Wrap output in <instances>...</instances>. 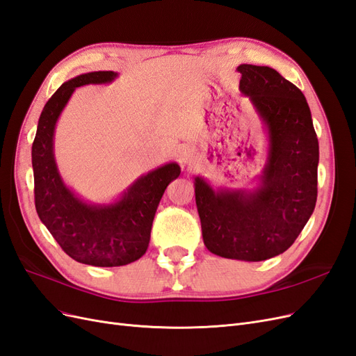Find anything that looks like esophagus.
I'll use <instances>...</instances> for the list:
<instances>
[{
	"label": "esophagus",
	"mask_w": 356,
	"mask_h": 356,
	"mask_svg": "<svg viewBox=\"0 0 356 356\" xmlns=\"http://www.w3.org/2000/svg\"><path fill=\"white\" fill-rule=\"evenodd\" d=\"M179 160H181L182 165H190L191 160H193V154L191 153H182Z\"/></svg>",
	"instance_id": "34e87169"
}]
</instances>
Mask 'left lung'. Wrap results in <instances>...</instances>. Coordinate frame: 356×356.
<instances>
[{
	"label": "left lung",
	"instance_id": "8db88e82",
	"mask_svg": "<svg viewBox=\"0 0 356 356\" xmlns=\"http://www.w3.org/2000/svg\"><path fill=\"white\" fill-rule=\"evenodd\" d=\"M241 90L267 124L270 154L255 193L215 195L196 178L203 242L212 254L261 261L282 254L303 230L318 196L319 145L305 95L268 67L241 65Z\"/></svg>",
	"mask_w": 356,
	"mask_h": 356
}]
</instances>
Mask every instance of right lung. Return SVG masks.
<instances>
[{"label":"right lung","mask_w":356,"mask_h":356,"mask_svg":"<svg viewBox=\"0 0 356 356\" xmlns=\"http://www.w3.org/2000/svg\"><path fill=\"white\" fill-rule=\"evenodd\" d=\"M114 77L113 71H95L63 83L42 108L32 143L34 199L40 220L72 260L96 267L124 266L145 254L159 202L181 172L177 163L149 172L111 207L86 204L63 186L53 157L58 117L75 88L108 83Z\"/></svg>","instance_id":"1"}]
</instances>
